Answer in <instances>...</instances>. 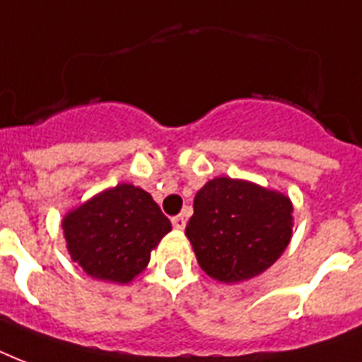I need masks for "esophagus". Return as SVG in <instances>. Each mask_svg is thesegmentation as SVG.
<instances>
[{
	"label": "esophagus",
	"mask_w": 362,
	"mask_h": 362,
	"mask_svg": "<svg viewBox=\"0 0 362 362\" xmlns=\"http://www.w3.org/2000/svg\"><path fill=\"white\" fill-rule=\"evenodd\" d=\"M172 225L175 230H183L185 225H187V221H185L183 215H175V217H172Z\"/></svg>",
	"instance_id": "1"
}]
</instances>
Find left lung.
Instances as JSON below:
<instances>
[{"label": "left lung", "mask_w": 362, "mask_h": 362, "mask_svg": "<svg viewBox=\"0 0 362 362\" xmlns=\"http://www.w3.org/2000/svg\"><path fill=\"white\" fill-rule=\"evenodd\" d=\"M207 276L238 283L268 270L293 236L288 196L251 181L215 177L194 196L185 230Z\"/></svg>", "instance_id": "obj_1"}]
</instances>
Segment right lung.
<instances>
[{"mask_svg": "<svg viewBox=\"0 0 362 362\" xmlns=\"http://www.w3.org/2000/svg\"><path fill=\"white\" fill-rule=\"evenodd\" d=\"M69 257L90 277L130 283L151 251L172 230L149 192L120 183L67 213L62 221Z\"/></svg>", "mask_w": 362, "mask_h": 362, "instance_id": "obj_1", "label": "right lung"}]
</instances>
